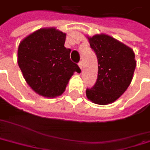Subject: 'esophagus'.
<instances>
[{
    "label": "esophagus",
    "instance_id": "obj_1",
    "mask_svg": "<svg viewBox=\"0 0 150 150\" xmlns=\"http://www.w3.org/2000/svg\"><path fill=\"white\" fill-rule=\"evenodd\" d=\"M78 66H79V67L82 69L83 68V62L81 61V62H79V64H78Z\"/></svg>",
    "mask_w": 150,
    "mask_h": 150
}]
</instances>
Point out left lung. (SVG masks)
Listing matches in <instances>:
<instances>
[{
    "label": "left lung",
    "instance_id": "8db88e82",
    "mask_svg": "<svg viewBox=\"0 0 150 150\" xmlns=\"http://www.w3.org/2000/svg\"><path fill=\"white\" fill-rule=\"evenodd\" d=\"M98 59V77L86 97L93 103L106 105L115 102L127 90L137 66L129 47L106 34L87 37Z\"/></svg>",
    "mask_w": 150,
    "mask_h": 150
}]
</instances>
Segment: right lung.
Segmentation results:
<instances>
[{
	"label": "right lung",
	"instance_id": "obj_1",
	"mask_svg": "<svg viewBox=\"0 0 150 150\" xmlns=\"http://www.w3.org/2000/svg\"><path fill=\"white\" fill-rule=\"evenodd\" d=\"M67 34L56 28H43L22 39L18 48V65L23 77L38 94L60 96L79 67L70 60L65 47Z\"/></svg>",
	"mask_w": 150,
	"mask_h": 150
}]
</instances>
